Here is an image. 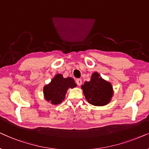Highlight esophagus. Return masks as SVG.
<instances>
[{"instance_id":"esophagus-1","label":"esophagus","mask_w":149,"mask_h":149,"mask_svg":"<svg viewBox=\"0 0 149 149\" xmlns=\"http://www.w3.org/2000/svg\"><path fill=\"white\" fill-rule=\"evenodd\" d=\"M76 84L78 85V86H80V85L82 84V80H81V79H77V80H76Z\"/></svg>"}]
</instances>
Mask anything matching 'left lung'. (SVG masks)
I'll return each instance as SVG.
<instances>
[{
	"label": "left lung",
	"mask_w": 149,
	"mask_h": 149,
	"mask_svg": "<svg viewBox=\"0 0 149 149\" xmlns=\"http://www.w3.org/2000/svg\"><path fill=\"white\" fill-rule=\"evenodd\" d=\"M82 88L86 100L93 106H102L108 104L113 95L112 85L102 79L97 72L93 73L91 80L85 82Z\"/></svg>",
	"instance_id": "1"
}]
</instances>
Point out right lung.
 <instances>
[{
    "mask_svg": "<svg viewBox=\"0 0 149 149\" xmlns=\"http://www.w3.org/2000/svg\"><path fill=\"white\" fill-rule=\"evenodd\" d=\"M76 86V84L73 78L70 77L64 78L61 74H57L51 82L43 88L45 99L52 104H59L65 100L68 88Z\"/></svg>",
    "mask_w": 149,
    "mask_h": 149,
    "instance_id": "obj_1",
    "label": "right lung"
}]
</instances>
